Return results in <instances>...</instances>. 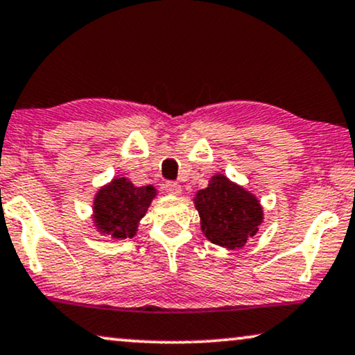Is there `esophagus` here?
Listing matches in <instances>:
<instances>
[{
  "label": "esophagus",
  "mask_w": 355,
  "mask_h": 355,
  "mask_svg": "<svg viewBox=\"0 0 355 355\" xmlns=\"http://www.w3.org/2000/svg\"><path fill=\"white\" fill-rule=\"evenodd\" d=\"M164 188H165V191L170 193V195H180L182 193V187L178 185L177 182H167L164 185Z\"/></svg>",
  "instance_id": "1"
}]
</instances>
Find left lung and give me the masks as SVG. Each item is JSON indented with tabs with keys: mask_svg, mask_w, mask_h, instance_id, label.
<instances>
[{
	"mask_svg": "<svg viewBox=\"0 0 355 355\" xmlns=\"http://www.w3.org/2000/svg\"><path fill=\"white\" fill-rule=\"evenodd\" d=\"M195 206L206 239L230 250L243 247L263 222L257 196L222 173L214 175L207 188L196 193Z\"/></svg>",
	"mask_w": 355,
	"mask_h": 355,
	"instance_id": "1",
	"label": "left lung"
}]
</instances>
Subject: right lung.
<instances>
[{
	"mask_svg": "<svg viewBox=\"0 0 355 355\" xmlns=\"http://www.w3.org/2000/svg\"><path fill=\"white\" fill-rule=\"evenodd\" d=\"M155 188L135 187L128 178L118 177L98 190L94 198V222L102 234L112 239H131L136 235Z\"/></svg>",
	"mask_w": 355,
	"mask_h": 355,
	"instance_id": "right-lung-1",
	"label": "right lung"
}]
</instances>
